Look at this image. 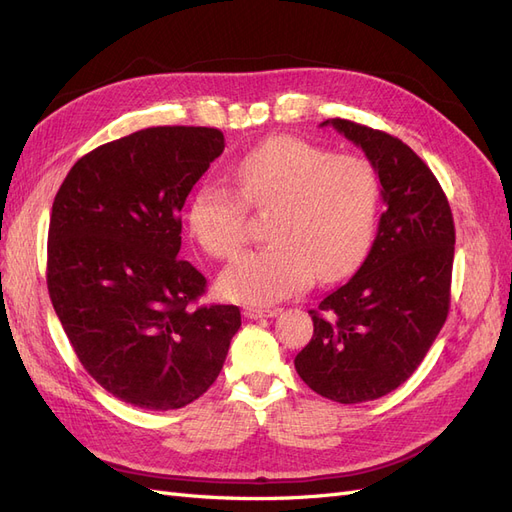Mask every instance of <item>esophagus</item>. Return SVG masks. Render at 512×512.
<instances>
[{"label": "esophagus", "instance_id": "34e87169", "mask_svg": "<svg viewBox=\"0 0 512 512\" xmlns=\"http://www.w3.org/2000/svg\"><path fill=\"white\" fill-rule=\"evenodd\" d=\"M243 316L247 320H258V318H273L277 316V309H262V307H245Z\"/></svg>", "mask_w": 512, "mask_h": 512}]
</instances>
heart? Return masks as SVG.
Masks as SVG:
<instances>
[{
	"mask_svg": "<svg viewBox=\"0 0 512 512\" xmlns=\"http://www.w3.org/2000/svg\"><path fill=\"white\" fill-rule=\"evenodd\" d=\"M232 193L220 183L198 185L188 228L207 254L228 260L247 241V209L269 215L271 245L243 254L220 277L230 301L271 305L305 290L318 277L352 273L374 239L380 181L361 156L294 136H275L230 170Z\"/></svg>",
	"mask_w": 512,
	"mask_h": 512,
	"instance_id": "b5f03b06",
	"label": "heart"
}]
</instances>
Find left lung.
<instances>
[{
    "mask_svg": "<svg viewBox=\"0 0 512 512\" xmlns=\"http://www.w3.org/2000/svg\"><path fill=\"white\" fill-rule=\"evenodd\" d=\"M320 126L365 151L386 211L359 271L309 309L314 335L294 367L318 395L361 404L404 384L446 322L455 224L438 179L406 143L339 117Z\"/></svg>",
    "mask_w": 512,
    "mask_h": 512,
    "instance_id": "1",
    "label": "left lung"
}]
</instances>
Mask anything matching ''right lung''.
<instances>
[{
  "label": "right lung",
  "mask_w": 512,
  "mask_h": 512,
  "mask_svg": "<svg viewBox=\"0 0 512 512\" xmlns=\"http://www.w3.org/2000/svg\"><path fill=\"white\" fill-rule=\"evenodd\" d=\"M224 151L218 128L158 126L100 145L55 196L46 286L87 374L145 410L192 404L220 376L237 305L192 307L207 280L181 250V209Z\"/></svg>",
  "instance_id": "obj_1"
}]
</instances>
